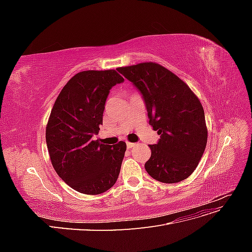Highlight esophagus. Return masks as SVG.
<instances>
[{"label":"esophagus","instance_id":"34e87169","mask_svg":"<svg viewBox=\"0 0 252 252\" xmlns=\"http://www.w3.org/2000/svg\"><path fill=\"white\" fill-rule=\"evenodd\" d=\"M126 144H127V148H128V149L133 148V147H135V146H136V144H135V143H130V142H127Z\"/></svg>","mask_w":252,"mask_h":252}]
</instances>
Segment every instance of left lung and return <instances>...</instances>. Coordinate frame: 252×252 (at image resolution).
<instances>
[{"label":"left lung","instance_id":"left-lung-1","mask_svg":"<svg viewBox=\"0 0 252 252\" xmlns=\"http://www.w3.org/2000/svg\"><path fill=\"white\" fill-rule=\"evenodd\" d=\"M143 95L149 124L161 139L149 145L145 169L155 180L173 184L187 179L199 165L207 144L203 106L178 75L158 63L117 69Z\"/></svg>","mask_w":252,"mask_h":252}]
</instances>
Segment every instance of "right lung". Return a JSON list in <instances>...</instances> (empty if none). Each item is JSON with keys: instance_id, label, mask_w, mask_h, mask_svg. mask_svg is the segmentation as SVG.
I'll return each mask as SVG.
<instances>
[{"instance_id": "obj_1", "label": "right lung", "mask_w": 252, "mask_h": 252, "mask_svg": "<svg viewBox=\"0 0 252 252\" xmlns=\"http://www.w3.org/2000/svg\"><path fill=\"white\" fill-rule=\"evenodd\" d=\"M124 81L113 69L81 71L67 82L51 109L46 143L51 164L68 186L100 194L117 182L126 143L94 140L103 124L109 90Z\"/></svg>"}]
</instances>
